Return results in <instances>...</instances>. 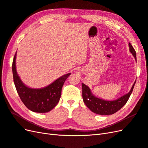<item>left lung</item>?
I'll return each instance as SVG.
<instances>
[{
    "label": "left lung",
    "instance_id": "1",
    "mask_svg": "<svg viewBox=\"0 0 148 148\" xmlns=\"http://www.w3.org/2000/svg\"><path fill=\"white\" fill-rule=\"evenodd\" d=\"M128 46L130 52L132 53L136 61V51L130 43H129ZM135 83L136 81L133 83L130 91L127 94L114 101L104 100L96 97L95 95H93L90 88L86 84L82 83V95L83 101L86 106L94 113L103 115L114 114L126 104L133 91Z\"/></svg>",
    "mask_w": 148,
    "mask_h": 148
}]
</instances>
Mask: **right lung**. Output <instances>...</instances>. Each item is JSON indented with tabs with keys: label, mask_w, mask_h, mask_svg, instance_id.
Segmentation results:
<instances>
[{
	"label": "right lung",
	"mask_w": 148,
	"mask_h": 148,
	"mask_svg": "<svg viewBox=\"0 0 148 148\" xmlns=\"http://www.w3.org/2000/svg\"><path fill=\"white\" fill-rule=\"evenodd\" d=\"M16 56V52L13 60L12 72L15 88L21 101L29 110L34 112L46 113L51 111L59 102L62 86L71 73L62 76L44 88H29L22 82L17 73Z\"/></svg>",
	"instance_id": "add662e5"
}]
</instances>
